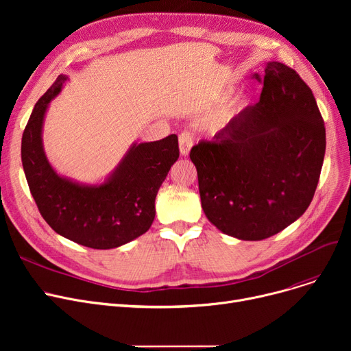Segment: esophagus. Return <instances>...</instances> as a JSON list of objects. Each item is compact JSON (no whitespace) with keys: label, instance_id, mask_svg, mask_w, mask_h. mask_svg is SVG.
<instances>
[{"label":"esophagus","instance_id":"1","mask_svg":"<svg viewBox=\"0 0 351 351\" xmlns=\"http://www.w3.org/2000/svg\"><path fill=\"white\" fill-rule=\"evenodd\" d=\"M193 145V135L189 131H183L179 134V151L182 156H186Z\"/></svg>","mask_w":351,"mask_h":351}]
</instances>
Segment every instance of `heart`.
<instances>
[{"instance_id":"obj_1","label":"heart","mask_w":351,"mask_h":351,"mask_svg":"<svg viewBox=\"0 0 351 351\" xmlns=\"http://www.w3.org/2000/svg\"><path fill=\"white\" fill-rule=\"evenodd\" d=\"M229 94H230L229 90L222 92V94L219 95V102H223V101H226V99H228V97H229ZM241 104H242V105H246V104H247V101H246V99H243V101H241Z\"/></svg>"}]
</instances>
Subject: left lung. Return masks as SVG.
<instances>
[{
  "label": "left lung",
  "instance_id": "left-lung-1",
  "mask_svg": "<svg viewBox=\"0 0 351 351\" xmlns=\"http://www.w3.org/2000/svg\"><path fill=\"white\" fill-rule=\"evenodd\" d=\"M262 82L261 101L189 155L209 222L242 241H263L306 212L326 152L322 114L299 73L270 61Z\"/></svg>",
  "mask_w": 351,
  "mask_h": 351
}]
</instances>
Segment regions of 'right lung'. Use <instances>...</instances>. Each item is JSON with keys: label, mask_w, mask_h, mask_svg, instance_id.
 Listing matches in <instances>:
<instances>
[{"label": "right lung", "mask_w": 351, "mask_h": 351, "mask_svg": "<svg viewBox=\"0 0 351 351\" xmlns=\"http://www.w3.org/2000/svg\"><path fill=\"white\" fill-rule=\"evenodd\" d=\"M60 75L35 104L21 142V159L31 195L45 222L58 234L90 249H114L151 228L155 197L179 158L178 136L134 143L115 172L99 186L80 185L60 176L43 147L48 104L60 94Z\"/></svg>", "instance_id": "add662e5"}]
</instances>
